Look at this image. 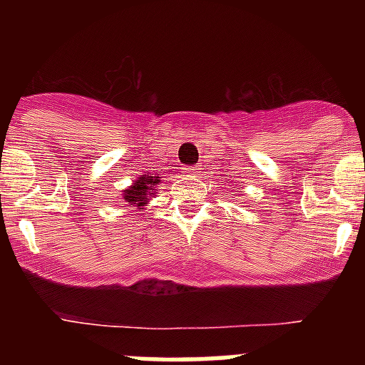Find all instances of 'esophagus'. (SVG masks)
I'll list each match as a JSON object with an SVG mask.
<instances>
[{
	"label": "esophagus",
	"mask_w": 365,
	"mask_h": 365,
	"mask_svg": "<svg viewBox=\"0 0 365 365\" xmlns=\"http://www.w3.org/2000/svg\"><path fill=\"white\" fill-rule=\"evenodd\" d=\"M185 173L186 175H192V177H195V175H199V168H195V166H188V168H185Z\"/></svg>",
	"instance_id": "obj_1"
}]
</instances>
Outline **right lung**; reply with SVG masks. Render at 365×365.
Segmentation results:
<instances>
[{
    "label": "right lung",
    "mask_w": 365,
    "mask_h": 365,
    "mask_svg": "<svg viewBox=\"0 0 365 365\" xmlns=\"http://www.w3.org/2000/svg\"><path fill=\"white\" fill-rule=\"evenodd\" d=\"M160 182V177L153 175V173L146 172L144 175L137 177V180H133V185L128 186V188L122 192V199H124L128 205L137 206L138 210H143L144 206H148V202L151 201V197H155L157 193V185Z\"/></svg>",
    "instance_id": "add662e5"
}]
</instances>
